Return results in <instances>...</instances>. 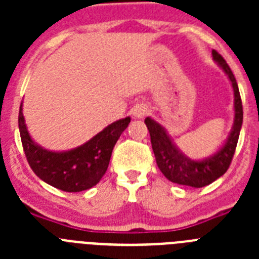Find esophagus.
Instances as JSON below:
<instances>
[{"label": "esophagus", "instance_id": "esophagus-1", "mask_svg": "<svg viewBox=\"0 0 259 259\" xmlns=\"http://www.w3.org/2000/svg\"><path fill=\"white\" fill-rule=\"evenodd\" d=\"M132 114H134V116H136V118H144V116L148 114V107L144 104L136 105V106L132 109Z\"/></svg>", "mask_w": 259, "mask_h": 259}]
</instances>
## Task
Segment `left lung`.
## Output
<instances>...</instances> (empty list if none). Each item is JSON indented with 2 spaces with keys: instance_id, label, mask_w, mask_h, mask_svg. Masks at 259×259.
Listing matches in <instances>:
<instances>
[{
  "instance_id": "obj_1",
  "label": "left lung",
  "mask_w": 259,
  "mask_h": 259,
  "mask_svg": "<svg viewBox=\"0 0 259 259\" xmlns=\"http://www.w3.org/2000/svg\"><path fill=\"white\" fill-rule=\"evenodd\" d=\"M212 58L227 74L228 79L232 83L233 96H235V104H233L235 120H233L232 131L226 144L218 152L202 161L191 159L178 150V148L171 141L170 136L167 135L164 128L159 123L153 120L152 118L145 119L158 168L170 182L180 185H189L194 188H201V187L211 184L228 170L235 150H236L240 130L242 125V104L236 79L233 76L227 62L224 61L223 57L217 50H212Z\"/></svg>"
}]
</instances>
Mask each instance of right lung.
<instances>
[{"mask_svg": "<svg viewBox=\"0 0 259 259\" xmlns=\"http://www.w3.org/2000/svg\"><path fill=\"white\" fill-rule=\"evenodd\" d=\"M131 118L119 119L83 145L68 152H50L33 143L27 131L20 105V139L32 171L49 185L65 192H81L101 180L109 167L110 157Z\"/></svg>", "mask_w": 259, "mask_h": 259, "instance_id": "obj_1", "label": "right lung"}]
</instances>
